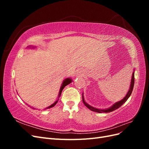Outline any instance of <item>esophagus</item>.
Wrapping results in <instances>:
<instances>
[{"instance_id": "obj_1", "label": "esophagus", "mask_w": 149, "mask_h": 149, "mask_svg": "<svg viewBox=\"0 0 149 149\" xmlns=\"http://www.w3.org/2000/svg\"><path fill=\"white\" fill-rule=\"evenodd\" d=\"M84 73L81 70H79L78 71H77V73H76V76H78V77H82V76H84Z\"/></svg>"}]
</instances>
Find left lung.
<instances>
[{
  "label": "left lung",
  "instance_id": "obj_1",
  "mask_svg": "<svg viewBox=\"0 0 149 149\" xmlns=\"http://www.w3.org/2000/svg\"><path fill=\"white\" fill-rule=\"evenodd\" d=\"M134 71L133 72L132 75V79H131V83H130V88H129V90L128 91L127 94H126L125 96L123 99V100H120V101L117 102L116 103H114L113 105H112L111 107L107 108V109H97V108L91 106H90L89 104H88V103H86L84 101V96H83V94L82 95L83 97V102L84 103V104L89 109L91 110L92 111L94 112H99V113H102V112H106V113H107V112H112L113 111H115L116 109H118L119 107H120L124 103H125L127 101L129 97H130V96L131 95V93L132 92V90H133V88H134Z\"/></svg>",
  "mask_w": 149,
  "mask_h": 149
}]
</instances>
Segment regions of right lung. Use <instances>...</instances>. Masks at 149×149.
<instances>
[{"label": "right lung", "instance_id": "right-lung-1", "mask_svg": "<svg viewBox=\"0 0 149 149\" xmlns=\"http://www.w3.org/2000/svg\"><path fill=\"white\" fill-rule=\"evenodd\" d=\"M36 47H33V46H30V47H29L28 48H35ZM72 82V79H71V78H66L63 81V83H62V84H61V88H60V91H59V94H58V99H57V100L54 102L53 104H52V105H50L49 106H48V107H47V108H45V109H49V108H51V107H53V106H55V105H56V104L58 102V100H59V98H60V96H61V92H62V91H63V89H64V88L66 86H67L68 84H70ZM32 109H35V108H33V107H32Z\"/></svg>", "mask_w": 149, "mask_h": 149}]
</instances>
